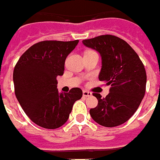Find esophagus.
I'll return each instance as SVG.
<instances>
[{
  "instance_id": "obj_1",
  "label": "esophagus",
  "mask_w": 160,
  "mask_h": 160,
  "mask_svg": "<svg viewBox=\"0 0 160 160\" xmlns=\"http://www.w3.org/2000/svg\"><path fill=\"white\" fill-rule=\"evenodd\" d=\"M82 95H83V97H91L92 94V92H90L83 91V92H82Z\"/></svg>"
}]
</instances>
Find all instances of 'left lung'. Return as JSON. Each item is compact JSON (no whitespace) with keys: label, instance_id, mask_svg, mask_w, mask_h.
<instances>
[{"label":"left lung","instance_id":"8db88e82","mask_svg":"<svg viewBox=\"0 0 160 160\" xmlns=\"http://www.w3.org/2000/svg\"><path fill=\"white\" fill-rule=\"evenodd\" d=\"M82 44L96 50L102 66L98 79L111 85L106 98L93 93L98 106L90 110L93 120L104 127L126 122L138 110L146 87V72L138 53L125 40L112 35L84 39Z\"/></svg>","mask_w":160,"mask_h":160}]
</instances>
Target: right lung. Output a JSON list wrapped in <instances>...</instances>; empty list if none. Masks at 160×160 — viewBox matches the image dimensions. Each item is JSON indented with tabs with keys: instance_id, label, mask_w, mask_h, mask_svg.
<instances>
[{
	"instance_id": "1",
	"label": "right lung",
	"mask_w": 160,
	"mask_h": 160,
	"mask_svg": "<svg viewBox=\"0 0 160 160\" xmlns=\"http://www.w3.org/2000/svg\"><path fill=\"white\" fill-rule=\"evenodd\" d=\"M78 42L36 43L22 53L14 68L16 97L28 117L40 127H62L69 117L74 103L82 98L80 88L59 92L56 80L63 75L65 60Z\"/></svg>"
}]
</instances>
